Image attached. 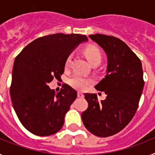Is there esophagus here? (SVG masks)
<instances>
[{
	"label": "esophagus",
	"mask_w": 155,
	"mask_h": 155,
	"mask_svg": "<svg viewBox=\"0 0 155 155\" xmlns=\"http://www.w3.org/2000/svg\"><path fill=\"white\" fill-rule=\"evenodd\" d=\"M78 98H83V97H84V94L82 92H81V91H78Z\"/></svg>",
	"instance_id": "1"
}]
</instances>
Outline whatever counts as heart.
Instances as JSON below:
<instances>
[{
  "label": "heart",
  "mask_w": 155,
  "mask_h": 155,
  "mask_svg": "<svg viewBox=\"0 0 155 155\" xmlns=\"http://www.w3.org/2000/svg\"><path fill=\"white\" fill-rule=\"evenodd\" d=\"M84 53L86 58L91 65L94 64H100L102 61V54L98 48L94 46H90L84 50ZM72 56L69 55L65 61V68H68L71 66ZM93 83L91 79L86 78L81 74H75L69 80L70 85L77 90H84Z\"/></svg>",
  "instance_id": "obj_1"
}]
</instances>
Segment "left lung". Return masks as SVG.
<instances>
[{
	"label": "left lung",
	"instance_id": "obj_1",
	"mask_svg": "<svg viewBox=\"0 0 155 155\" xmlns=\"http://www.w3.org/2000/svg\"><path fill=\"white\" fill-rule=\"evenodd\" d=\"M89 37L107 56L106 75L94 87L107 96L98 101L95 94L85 93L88 107L81 118L90 133L107 137L121 131L136 113L144 85L143 69L140 60L121 39L102 34Z\"/></svg>",
	"mask_w": 155,
	"mask_h": 155
}]
</instances>
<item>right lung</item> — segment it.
Segmentation results:
<instances>
[{
    "label": "right lung",
    "instance_id": "1",
    "mask_svg": "<svg viewBox=\"0 0 155 155\" xmlns=\"http://www.w3.org/2000/svg\"><path fill=\"white\" fill-rule=\"evenodd\" d=\"M87 36L57 33L35 39L16 57L10 94L17 116L25 128L37 136L58 132L77 98L68 84L56 94L48 84L64 72L66 59Z\"/></svg>",
    "mask_w": 155,
    "mask_h": 155
}]
</instances>
